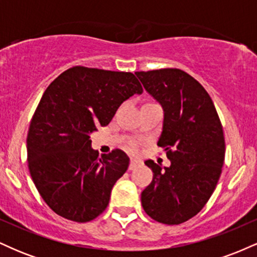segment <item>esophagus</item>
Returning a JSON list of instances; mask_svg holds the SVG:
<instances>
[{"mask_svg":"<svg viewBox=\"0 0 257 257\" xmlns=\"http://www.w3.org/2000/svg\"><path fill=\"white\" fill-rule=\"evenodd\" d=\"M140 166H143V161H140V159H138V158H132L131 163H129V169L133 170Z\"/></svg>","mask_w":257,"mask_h":257,"instance_id":"34e87169","label":"esophagus"}]
</instances>
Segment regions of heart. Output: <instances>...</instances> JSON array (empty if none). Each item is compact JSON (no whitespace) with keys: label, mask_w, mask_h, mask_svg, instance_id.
I'll return each mask as SVG.
<instances>
[{"label":"heart","mask_w":257,"mask_h":257,"mask_svg":"<svg viewBox=\"0 0 257 257\" xmlns=\"http://www.w3.org/2000/svg\"><path fill=\"white\" fill-rule=\"evenodd\" d=\"M129 149H131V150H133V151H134V150L137 149V145H135V144H131V146H129Z\"/></svg>","instance_id":"1"}]
</instances>
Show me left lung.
<instances>
[{"label":"left lung","instance_id":"1","mask_svg":"<svg viewBox=\"0 0 257 257\" xmlns=\"http://www.w3.org/2000/svg\"><path fill=\"white\" fill-rule=\"evenodd\" d=\"M164 111L157 143L170 167L149 159L152 182L141 193L151 219L179 225L197 215L213 194L225 161V138L219 114L203 85L180 69L135 72Z\"/></svg>","mask_w":257,"mask_h":257}]
</instances>
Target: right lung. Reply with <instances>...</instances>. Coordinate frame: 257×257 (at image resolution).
<instances>
[{
    "instance_id": "obj_1",
    "label": "right lung",
    "mask_w": 257,
    "mask_h": 257,
    "mask_svg": "<svg viewBox=\"0 0 257 257\" xmlns=\"http://www.w3.org/2000/svg\"><path fill=\"white\" fill-rule=\"evenodd\" d=\"M141 93L132 72L84 66L66 70L48 85L26 144L32 181L55 214L88 222L105 210L129 157L118 149L99 157L90 134L107 125L123 101Z\"/></svg>"
}]
</instances>
